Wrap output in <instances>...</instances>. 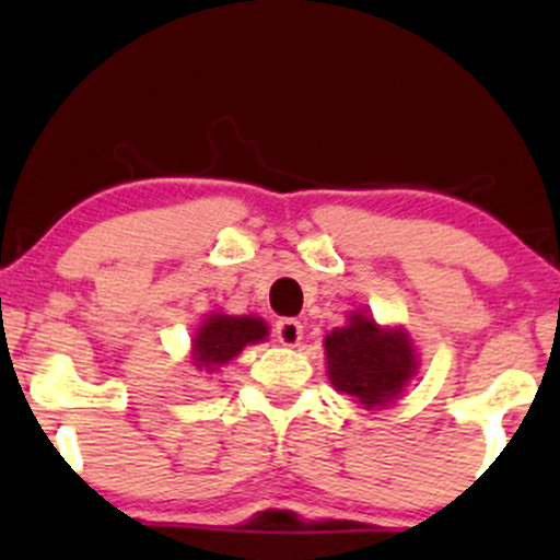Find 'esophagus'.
Returning a JSON list of instances; mask_svg holds the SVG:
<instances>
[{
	"label": "esophagus",
	"instance_id": "obj_1",
	"mask_svg": "<svg viewBox=\"0 0 560 560\" xmlns=\"http://www.w3.org/2000/svg\"><path fill=\"white\" fill-rule=\"evenodd\" d=\"M273 334L284 347H298L302 339V324L298 318H281V320H276Z\"/></svg>",
	"mask_w": 560,
	"mask_h": 560
}]
</instances>
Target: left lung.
Instances as JSON below:
<instances>
[{
	"instance_id": "8db88e82",
	"label": "left lung",
	"mask_w": 560,
	"mask_h": 560,
	"mask_svg": "<svg viewBox=\"0 0 560 560\" xmlns=\"http://www.w3.org/2000/svg\"><path fill=\"white\" fill-rule=\"evenodd\" d=\"M324 350L334 389L350 395L365 410L397 400L419 369L408 334L382 329L363 313H350L347 326L324 339Z\"/></svg>"
}]
</instances>
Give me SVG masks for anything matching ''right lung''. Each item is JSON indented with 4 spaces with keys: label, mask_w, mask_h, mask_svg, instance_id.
Here are the masks:
<instances>
[{
    "label": "right lung",
    "mask_w": 560,
    "mask_h": 560,
    "mask_svg": "<svg viewBox=\"0 0 560 560\" xmlns=\"http://www.w3.org/2000/svg\"><path fill=\"white\" fill-rule=\"evenodd\" d=\"M268 337V326L262 318L255 316H223L213 313L199 326L195 339H191V361L197 369L213 371L223 363L234 361L247 345L262 342Z\"/></svg>",
    "instance_id": "right-lung-1"
}]
</instances>
